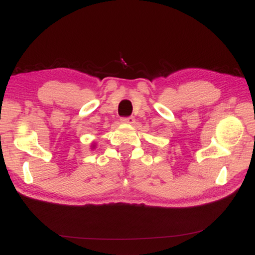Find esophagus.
<instances>
[{"label":"esophagus","instance_id":"obj_1","mask_svg":"<svg viewBox=\"0 0 255 255\" xmlns=\"http://www.w3.org/2000/svg\"><path fill=\"white\" fill-rule=\"evenodd\" d=\"M122 123H127V125H133L135 122V118L134 117H127V118H122L121 119Z\"/></svg>","mask_w":255,"mask_h":255}]
</instances>
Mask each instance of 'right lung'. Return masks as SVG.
Segmentation results:
<instances>
[{
	"label": "right lung",
	"instance_id": "1",
	"mask_svg": "<svg viewBox=\"0 0 255 255\" xmlns=\"http://www.w3.org/2000/svg\"><path fill=\"white\" fill-rule=\"evenodd\" d=\"M96 148V143H91V149H95Z\"/></svg>",
	"mask_w": 255,
	"mask_h": 255
}]
</instances>
